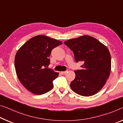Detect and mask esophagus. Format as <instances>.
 <instances>
[{
    "label": "esophagus",
    "mask_w": 123,
    "mask_h": 123,
    "mask_svg": "<svg viewBox=\"0 0 123 123\" xmlns=\"http://www.w3.org/2000/svg\"><path fill=\"white\" fill-rule=\"evenodd\" d=\"M67 71H61V74L62 75H65L66 73H67Z\"/></svg>",
    "instance_id": "1"
}]
</instances>
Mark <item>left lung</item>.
Masks as SVG:
<instances>
[{"mask_svg": "<svg viewBox=\"0 0 123 123\" xmlns=\"http://www.w3.org/2000/svg\"><path fill=\"white\" fill-rule=\"evenodd\" d=\"M73 51L76 62H82V69L75 70V78L70 83L74 92L91 96L99 92L107 82L111 70V56L107 47L88 35L66 41Z\"/></svg>", "mask_w": 123, "mask_h": 123, "instance_id": "1", "label": "left lung"}]
</instances>
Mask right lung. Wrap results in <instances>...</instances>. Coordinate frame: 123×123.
Here are the masks:
<instances>
[{"mask_svg": "<svg viewBox=\"0 0 123 123\" xmlns=\"http://www.w3.org/2000/svg\"><path fill=\"white\" fill-rule=\"evenodd\" d=\"M63 43L46 36H35L20 47L15 57V67L21 83L31 93H46L53 88L59 73L48 69L51 51Z\"/></svg>", "mask_w": 123, "mask_h": 123, "instance_id": "right-lung-1", "label": "right lung"}]
</instances>
